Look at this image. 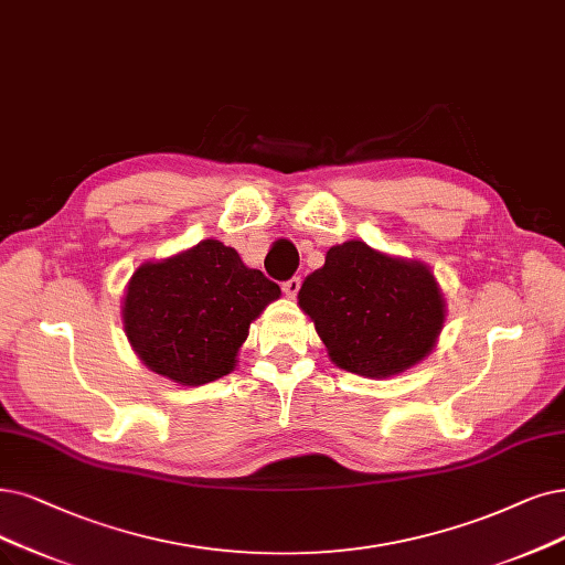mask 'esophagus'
Returning a JSON list of instances; mask_svg holds the SVG:
<instances>
[{"instance_id":"34e87169","label":"esophagus","mask_w":565,"mask_h":565,"mask_svg":"<svg viewBox=\"0 0 565 565\" xmlns=\"http://www.w3.org/2000/svg\"><path fill=\"white\" fill-rule=\"evenodd\" d=\"M299 289H301V278L299 276L282 282V291H285V297H289V299H295L299 295Z\"/></svg>"}]
</instances>
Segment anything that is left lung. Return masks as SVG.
I'll use <instances>...</instances> for the list:
<instances>
[{
	"label": "left lung",
	"mask_w": 565,
	"mask_h": 565,
	"mask_svg": "<svg viewBox=\"0 0 565 565\" xmlns=\"http://www.w3.org/2000/svg\"><path fill=\"white\" fill-rule=\"evenodd\" d=\"M299 306L333 364L364 377H392L419 364L445 322L431 268L364 241L333 245L324 266L303 280Z\"/></svg>",
	"instance_id": "8db88e82"
}]
</instances>
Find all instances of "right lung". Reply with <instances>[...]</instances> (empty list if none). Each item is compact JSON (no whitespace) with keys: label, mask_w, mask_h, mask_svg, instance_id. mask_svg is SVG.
I'll return each instance as SVG.
<instances>
[{"label":"right lung","mask_w":565,"mask_h":565,"mask_svg":"<svg viewBox=\"0 0 565 565\" xmlns=\"http://www.w3.org/2000/svg\"><path fill=\"white\" fill-rule=\"evenodd\" d=\"M280 297L262 270L215 238L141 264L122 299L127 341L157 375L199 387L236 366L250 322Z\"/></svg>","instance_id":"obj_1"}]
</instances>
